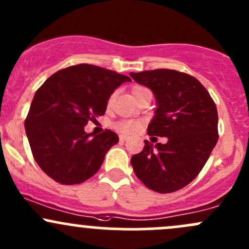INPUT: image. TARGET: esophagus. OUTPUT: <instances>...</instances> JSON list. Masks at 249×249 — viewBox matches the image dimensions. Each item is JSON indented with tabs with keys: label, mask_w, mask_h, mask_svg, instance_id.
I'll return each mask as SVG.
<instances>
[{
	"label": "esophagus",
	"mask_w": 249,
	"mask_h": 249,
	"mask_svg": "<svg viewBox=\"0 0 249 249\" xmlns=\"http://www.w3.org/2000/svg\"><path fill=\"white\" fill-rule=\"evenodd\" d=\"M127 140H128L127 136H124V135H120V141H121V142H124V141H127Z\"/></svg>",
	"instance_id": "esophagus-1"
}]
</instances>
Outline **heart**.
<instances>
[{
  "instance_id": "obj_1",
  "label": "heart",
  "mask_w": 249,
  "mask_h": 249,
  "mask_svg": "<svg viewBox=\"0 0 249 249\" xmlns=\"http://www.w3.org/2000/svg\"><path fill=\"white\" fill-rule=\"evenodd\" d=\"M146 91H149V90L145 87H141V85H135V87L132 88V93L134 97ZM140 127H141L140 122L133 121V120H121V121L115 124V129H116L117 132L122 133V134H125V135L135 134V133L140 129Z\"/></svg>"
}]
</instances>
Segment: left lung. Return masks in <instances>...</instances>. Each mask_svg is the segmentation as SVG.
<instances>
[{
    "label": "left lung",
    "mask_w": 249,
    "mask_h": 249,
    "mask_svg": "<svg viewBox=\"0 0 249 249\" xmlns=\"http://www.w3.org/2000/svg\"><path fill=\"white\" fill-rule=\"evenodd\" d=\"M130 77L149 88L158 103L147 128L152 139L132 157L133 170L153 191H178L199 175L217 143L216 104L202 83L184 72L158 69ZM157 136L167 137L168 142L157 143Z\"/></svg>",
    "instance_id": "8db88e82"
}]
</instances>
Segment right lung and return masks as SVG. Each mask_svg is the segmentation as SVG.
<instances>
[{"instance_id": "add662e5", "label": "right lung", "mask_w": 249, "mask_h": 249, "mask_svg": "<svg viewBox=\"0 0 249 249\" xmlns=\"http://www.w3.org/2000/svg\"><path fill=\"white\" fill-rule=\"evenodd\" d=\"M130 81L115 71L78 64L53 73L36 90L25 128L32 154L49 177L73 185L100 170L119 136L109 129L92 136L84 127L104 115L111 93Z\"/></svg>"}]
</instances>
